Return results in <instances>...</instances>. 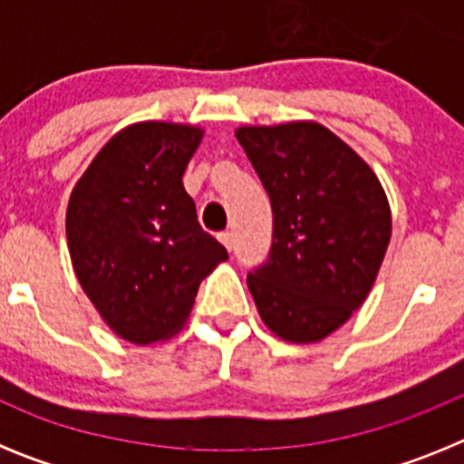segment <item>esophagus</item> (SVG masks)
<instances>
[{
  "instance_id": "1",
  "label": "esophagus",
  "mask_w": 464,
  "mask_h": 464,
  "mask_svg": "<svg viewBox=\"0 0 464 464\" xmlns=\"http://www.w3.org/2000/svg\"><path fill=\"white\" fill-rule=\"evenodd\" d=\"M218 239L227 251H232V246H235V235H232V232H220Z\"/></svg>"
}]
</instances>
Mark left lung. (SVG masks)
Segmentation results:
<instances>
[{
    "instance_id": "8db88e82",
    "label": "left lung",
    "mask_w": 464,
    "mask_h": 464,
    "mask_svg": "<svg viewBox=\"0 0 464 464\" xmlns=\"http://www.w3.org/2000/svg\"><path fill=\"white\" fill-rule=\"evenodd\" d=\"M235 134L274 216L269 260L246 281L257 314L283 342H323L379 276L392 235L383 186L321 122L244 125Z\"/></svg>"
}]
</instances>
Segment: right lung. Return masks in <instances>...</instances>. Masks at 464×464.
<instances>
[{
  "instance_id": "obj_1",
  "label": "right lung",
  "mask_w": 464,
  "mask_h": 464,
  "mask_svg": "<svg viewBox=\"0 0 464 464\" xmlns=\"http://www.w3.org/2000/svg\"><path fill=\"white\" fill-rule=\"evenodd\" d=\"M202 139L197 125L132 122L102 146L69 197L73 274L109 330L137 346L174 337L202 278L227 260L183 188Z\"/></svg>"
}]
</instances>
